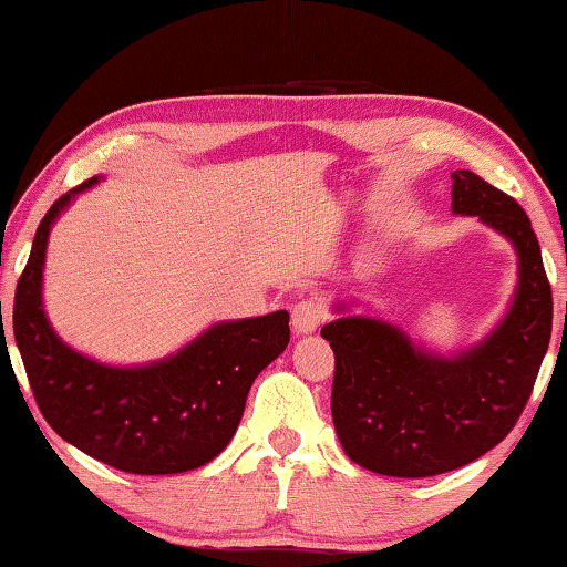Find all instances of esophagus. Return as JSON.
Listing matches in <instances>:
<instances>
[{"instance_id":"1","label":"esophagus","mask_w":567,"mask_h":567,"mask_svg":"<svg viewBox=\"0 0 567 567\" xmlns=\"http://www.w3.org/2000/svg\"><path fill=\"white\" fill-rule=\"evenodd\" d=\"M324 315L328 312H324L320 299H301L291 312L293 332H297V336H309V332H315L324 322Z\"/></svg>"}]
</instances>
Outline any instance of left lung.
<instances>
[{"label":"left lung","instance_id":"1","mask_svg":"<svg viewBox=\"0 0 567 567\" xmlns=\"http://www.w3.org/2000/svg\"><path fill=\"white\" fill-rule=\"evenodd\" d=\"M452 181V212L477 216L516 247V297L483 343L449 359L371 317L324 324L322 338L336 353L330 408L338 439L355 464L379 475L433 477L501 444L529 400L553 336V289L529 216L470 169H456Z\"/></svg>","mask_w":567,"mask_h":567}]
</instances>
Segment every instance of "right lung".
Instances as JSON below:
<instances>
[{
	"mask_svg": "<svg viewBox=\"0 0 567 567\" xmlns=\"http://www.w3.org/2000/svg\"><path fill=\"white\" fill-rule=\"evenodd\" d=\"M95 183L90 177L53 200L14 291L12 330L30 390L45 423L92 460L131 475L204 467L235 436L255 377L289 346V312L219 322L146 367H107L76 353L45 320L43 262L51 224Z\"/></svg>",
	"mask_w": 567,
	"mask_h": 567,
	"instance_id": "1",
	"label": "right lung"
}]
</instances>
